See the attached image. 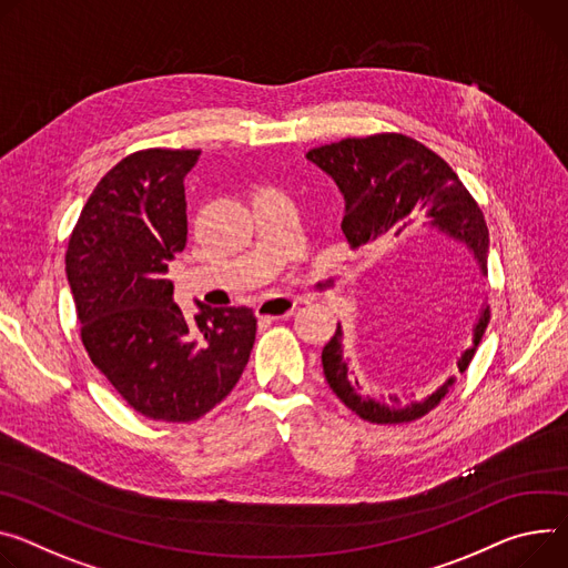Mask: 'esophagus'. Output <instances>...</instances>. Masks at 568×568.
<instances>
[{
  "label": "esophagus",
  "instance_id": "1",
  "mask_svg": "<svg viewBox=\"0 0 568 568\" xmlns=\"http://www.w3.org/2000/svg\"><path fill=\"white\" fill-rule=\"evenodd\" d=\"M296 305H298V298H294V296H270V298L261 301L255 313L263 320H283L296 311Z\"/></svg>",
  "mask_w": 568,
  "mask_h": 568
}]
</instances>
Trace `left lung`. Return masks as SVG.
I'll list each match as a JSON object with an SVG mask.
<instances>
[{
	"mask_svg": "<svg viewBox=\"0 0 568 568\" xmlns=\"http://www.w3.org/2000/svg\"><path fill=\"white\" fill-rule=\"evenodd\" d=\"M305 159L328 174L342 192V233L353 246L389 244L412 226H422L464 246L487 276L489 231L483 211L448 163L422 142L400 133L346 138L311 149ZM487 324L489 305L483 301L471 324V344L457 357V374L467 372ZM322 365L337 398L372 424L396 426L422 419L457 381L450 374L419 398L376 394L365 378H357L351 357L344 355L342 324L322 351Z\"/></svg>",
	"mask_w": 568,
	"mask_h": 568,
	"instance_id": "obj_1",
	"label": "left lung"
}]
</instances>
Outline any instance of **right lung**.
I'll return each mask as SVG.
<instances>
[{
    "instance_id": "add662e5",
    "label": "right lung",
    "mask_w": 568,
    "mask_h": 568,
    "mask_svg": "<svg viewBox=\"0 0 568 568\" xmlns=\"http://www.w3.org/2000/svg\"><path fill=\"white\" fill-rule=\"evenodd\" d=\"M196 149H144L85 201L65 272L92 365L142 417L194 422L240 381L255 342L251 307L174 301L168 265L187 242L185 176Z\"/></svg>"
}]
</instances>
